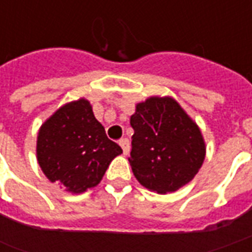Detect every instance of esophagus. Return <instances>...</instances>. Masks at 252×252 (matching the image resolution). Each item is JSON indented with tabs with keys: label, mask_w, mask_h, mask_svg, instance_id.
<instances>
[{
	"label": "esophagus",
	"mask_w": 252,
	"mask_h": 252,
	"mask_svg": "<svg viewBox=\"0 0 252 252\" xmlns=\"http://www.w3.org/2000/svg\"><path fill=\"white\" fill-rule=\"evenodd\" d=\"M119 144H120V147L123 148V153H124V155H126V154L129 153V142H128V139H121L120 142H119Z\"/></svg>",
	"instance_id": "1"
}]
</instances>
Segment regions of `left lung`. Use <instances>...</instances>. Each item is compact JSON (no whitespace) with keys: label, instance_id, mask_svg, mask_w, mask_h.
<instances>
[{"label":"left lung","instance_id":"obj_1","mask_svg":"<svg viewBox=\"0 0 252 252\" xmlns=\"http://www.w3.org/2000/svg\"><path fill=\"white\" fill-rule=\"evenodd\" d=\"M129 164L139 184L166 194L194 178L206 146L201 129L173 97H148L136 104Z\"/></svg>","mask_w":252,"mask_h":252}]
</instances>
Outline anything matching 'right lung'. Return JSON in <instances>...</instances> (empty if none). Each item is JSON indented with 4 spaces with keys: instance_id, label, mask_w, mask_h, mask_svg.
<instances>
[{
    "instance_id": "1",
    "label": "right lung",
    "mask_w": 252,
    "mask_h": 252,
    "mask_svg": "<svg viewBox=\"0 0 252 252\" xmlns=\"http://www.w3.org/2000/svg\"><path fill=\"white\" fill-rule=\"evenodd\" d=\"M120 154L121 147L108 139L86 98L61 106L37 133L36 158L41 171L72 194L98 185Z\"/></svg>"
}]
</instances>
